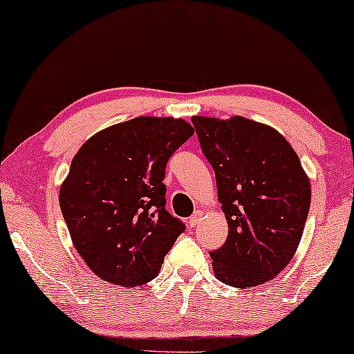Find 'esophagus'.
Returning a JSON list of instances; mask_svg holds the SVG:
<instances>
[{
  "label": "esophagus",
  "mask_w": 354,
  "mask_h": 354,
  "mask_svg": "<svg viewBox=\"0 0 354 354\" xmlns=\"http://www.w3.org/2000/svg\"><path fill=\"white\" fill-rule=\"evenodd\" d=\"M201 216H202V213H201V212H196V213H194V215L189 218V221H188V224H189V227H191V229H194V227H196V225H198V224L201 223Z\"/></svg>",
  "instance_id": "1"
}]
</instances>
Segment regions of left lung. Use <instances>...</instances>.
<instances>
[{
  "label": "left lung",
  "mask_w": 354,
  "mask_h": 354,
  "mask_svg": "<svg viewBox=\"0 0 354 354\" xmlns=\"http://www.w3.org/2000/svg\"><path fill=\"white\" fill-rule=\"evenodd\" d=\"M191 122L229 224L227 240L210 251L213 271L225 286H260L295 256L309 215V178L287 139L268 125L241 115Z\"/></svg>",
  "instance_id": "obj_1"
}]
</instances>
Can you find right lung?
<instances>
[{
    "instance_id": "obj_1",
    "label": "right lung",
    "mask_w": 354,
    "mask_h": 354,
    "mask_svg": "<svg viewBox=\"0 0 354 354\" xmlns=\"http://www.w3.org/2000/svg\"><path fill=\"white\" fill-rule=\"evenodd\" d=\"M194 135L183 119L136 118L89 138L59 191L73 246L114 286L136 287L160 273L185 224L166 210L167 160Z\"/></svg>"
}]
</instances>
